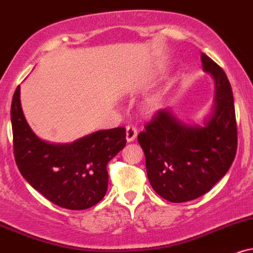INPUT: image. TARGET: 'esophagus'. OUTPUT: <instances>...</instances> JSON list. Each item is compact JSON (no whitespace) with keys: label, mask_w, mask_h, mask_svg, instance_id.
I'll list each match as a JSON object with an SVG mask.
<instances>
[{"label":"esophagus","mask_w":253,"mask_h":253,"mask_svg":"<svg viewBox=\"0 0 253 253\" xmlns=\"http://www.w3.org/2000/svg\"><path fill=\"white\" fill-rule=\"evenodd\" d=\"M136 135H138V130L134 126H127L126 127V140L127 142H132L136 139Z\"/></svg>","instance_id":"1"}]
</instances>
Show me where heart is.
Here are the masks:
<instances>
[{"label":"heart","instance_id":"b5f03b06","mask_svg":"<svg viewBox=\"0 0 253 253\" xmlns=\"http://www.w3.org/2000/svg\"><path fill=\"white\" fill-rule=\"evenodd\" d=\"M161 105V97L159 95H153L146 101V108L151 112H156Z\"/></svg>","mask_w":253,"mask_h":253}]
</instances>
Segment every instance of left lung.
<instances>
[{
  "label": "left lung",
  "mask_w": 253,
  "mask_h": 253,
  "mask_svg": "<svg viewBox=\"0 0 253 253\" xmlns=\"http://www.w3.org/2000/svg\"><path fill=\"white\" fill-rule=\"evenodd\" d=\"M203 71L214 81V96L203 125L185 124L163 109L146 125L138 141L153 190L172 203L208 193L229 171L237 152L233 94L226 74L202 53Z\"/></svg>",
  "instance_id": "8db88e82"
}]
</instances>
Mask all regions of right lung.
Wrapping results in <instances>:
<instances>
[{
    "label": "right lung",
    "instance_id": "1",
    "mask_svg": "<svg viewBox=\"0 0 253 253\" xmlns=\"http://www.w3.org/2000/svg\"><path fill=\"white\" fill-rule=\"evenodd\" d=\"M14 156L21 174L48 200L68 210L92 208L108 187L107 164L126 145V129L96 130L69 142L40 139L24 118L20 86L10 109Z\"/></svg>",
    "mask_w": 253,
    "mask_h": 253
}]
</instances>
